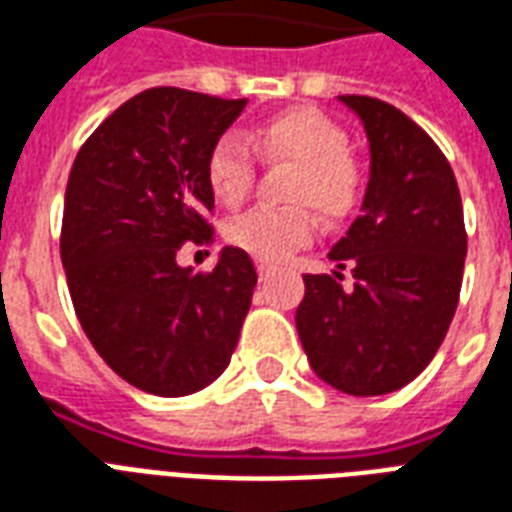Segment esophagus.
<instances>
[{
    "instance_id": "1",
    "label": "esophagus",
    "mask_w": 512,
    "mask_h": 512,
    "mask_svg": "<svg viewBox=\"0 0 512 512\" xmlns=\"http://www.w3.org/2000/svg\"><path fill=\"white\" fill-rule=\"evenodd\" d=\"M257 273H260V282H265V279H268V276H271V265L257 263Z\"/></svg>"
}]
</instances>
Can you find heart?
I'll return each instance as SVG.
<instances>
[{"label": "heart", "mask_w": 512, "mask_h": 512, "mask_svg": "<svg viewBox=\"0 0 512 512\" xmlns=\"http://www.w3.org/2000/svg\"><path fill=\"white\" fill-rule=\"evenodd\" d=\"M349 134L333 117L311 107L284 109L239 136L217 139L206 158V179L214 198L239 206L255 187L257 161L249 146L265 161L295 163L290 209L260 206L228 222L225 236L247 255L279 263L314 236V212L325 222H341L357 212L365 193V169L349 152Z\"/></svg>", "instance_id": "obj_1"}]
</instances>
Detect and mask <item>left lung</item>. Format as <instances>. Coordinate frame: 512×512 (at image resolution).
I'll return each mask as SVG.
<instances>
[{
	"instance_id": "obj_1",
	"label": "left lung",
	"mask_w": 512,
	"mask_h": 512,
	"mask_svg": "<svg viewBox=\"0 0 512 512\" xmlns=\"http://www.w3.org/2000/svg\"><path fill=\"white\" fill-rule=\"evenodd\" d=\"M338 99L368 134V190L330 249L338 271L303 276L295 325L325 384L376 397L411 384L438 354L459 303L467 233L451 163L427 131L381 99Z\"/></svg>"
}]
</instances>
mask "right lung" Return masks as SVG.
Wrapping results in <instances>:
<instances>
[{
    "instance_id": "obj_1",
    "label": "right lung",
    "mask_w": 512,
    "mask_h": 512,
    "mask_svg": "<svg viewBox=\"0 0 512 512\" xmlns=\"http://www.w3.org/2000/svg\"><path fill=\"white\" fill-rule=\"evenodd\" d=\"M244 107L185 88L136 93L69 171L61 260L74 314L101 360L150 395L204 389L239 343L257 284L247 252L225 247L209 273L177 252L212 241L206 158Z\"/></svg>"
}]
</instances>
